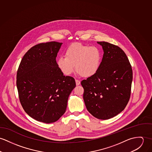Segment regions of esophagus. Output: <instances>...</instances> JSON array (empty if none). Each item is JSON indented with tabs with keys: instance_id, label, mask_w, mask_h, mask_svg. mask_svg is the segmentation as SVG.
<instances>
[{
	"instance_id": "1",
	"label": "esophagus",
	"mask_w": 152,
	"mask_h": 152,
	"mask_svg": "<svg viewBox=\"0 0 152 152\" xmlns=\"http://www.w3.org/2000/svg\"><path fill=\"white\" fill-rule=\"evenodd\" d=\"M75 80H76V84L77 86H78V85H79V84H80V80H78V79H76Z\"/></svg>"
}]
</instances>
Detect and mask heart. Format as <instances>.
Returning <instances> with one entry per match:
<instances>
[{"mask_svg":"<svg viewBox=\"0 0 152 152\" xmlns=\"http://www.w3.org/2000/svg\"><path fill=\"white\" fill-rule=\"evenodd\" d=\"M65 56L59 57L56 64L65 75L72 74L76 66L81 76L89 77L97 72L101 65L102 53L97 47L73 44L66 50Z\"/></svg>","mask_w":152,"mask_h":152,"instance_id":"heart-1","label":"heart"}]
</instances>
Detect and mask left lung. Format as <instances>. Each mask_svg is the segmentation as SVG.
I'll return each mask as SVG.
<instances>
[{
    "label": "left lung",
    "instance_id": "1",
    "mask_svg": "<svg viewBox=\"0 0 152 152\" xmlns=\"http://www.w3.org/2000/svg\"><path fill=\"white\" fill-rule=\"evenodd\" d=\"M97 43L104 51L100 67L81 84L88 111L96 118L108 119L126 107L131 96L133 73L129 59L121 48L105 41Z\"/></svg>",
    "mask_w": 152,
    "mask_h": 152
}]
</instances>
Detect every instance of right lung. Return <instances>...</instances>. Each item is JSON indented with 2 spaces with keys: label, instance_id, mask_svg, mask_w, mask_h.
<instances>
[{
  "label": "right lung",
  "instance_id": "obj_1",
  "mask_svg": "<svg viewBox=\"0 0 152 152\" xmlns=\"http://www.w3.org/2000/svg\"><path fill=\"white\" fill-rule=\"evenodd\" d=\"M62 43L51 41L34 45L22 58L17 72V90L25 112L50 124L65 113L75 79L58 68L56 58Z\"/></svg>",
  "mask_w": 152,
  "mask_h": 152
}]
</instances>
